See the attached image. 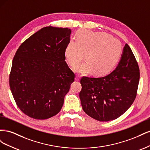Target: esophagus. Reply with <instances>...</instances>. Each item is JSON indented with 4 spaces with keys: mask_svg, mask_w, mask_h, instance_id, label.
Wrapping results in <instances>:
<instances>
[{
    "mask_svg": "<svg viewBox=\"0 0 150 150\" xmlns=\"http://www.w3.org/2000/svg\"><path fill=\"white\" fill-rule=\"evenodd\" d=\"M80 79H81V76H80L77 75V76H76V78H75V80H76V81H79Z\"/></svg>",
    "mask_w": 150,
    "mask_h": 150,
    "instance_id": "1",
    "label": "esophagus"
}]
</instances>
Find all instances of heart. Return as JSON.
I'll return each mask as SVG.
<instances>
[{
	"label": "heart",
	"mask_w": 150,
	"mask_h": 150,
	"mask_svg": "<svg viewBox=\"0 0 150 150\" xmlns=\"http://www.w3.org/2000/svg\"><path fill=\"white\" fill-rule=\"evenodd\" d=\"M122 46L118 40L102 32L82 30L76 33V40H71L65 49L64 55L69 64L73 66L83 60L86 61L73 67L83 74L93 72L96 76H104L111 72L119 62Z\"/></svg>",
	"instance_id": "b5f03b06"
}]
</instances>
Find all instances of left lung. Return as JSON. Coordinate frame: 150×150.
<instances>
[{
	"label": "left lung",
	"mask_w": 150,
	"mask_h": 150,
	"mask_svg": "<svg viewBox=\"0 0 150 150\" xmlns=\"http://www.w3.org/2000/svg\"><path fill=\"white\" fill-rule=\"evenodd\" d=\"M139 69L131 48L126 44L115 69L101 78L81 79L79 98L84 111L99 121L115 120L125 113L137 96Z\"/></svg>",
	"instance_id": "1"
}]
</instances>
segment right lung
<instances>
[{"label": "right lung", "instance_id": "obj_1", "mask_svg": "<svg viewBox=\"0 0 150 150\" xmlns=\"http://www.w3.org/2000/svg\"><path fill=\"white\" fill-rule=\"evenodd\" d=\"M71 29L45 27L22 43L15 54L9 84L18 107L35 120L56 115L75 75L65 61Z\"/></svg>", "mask_w": 150, "mask_h": 150}]
</instances>
